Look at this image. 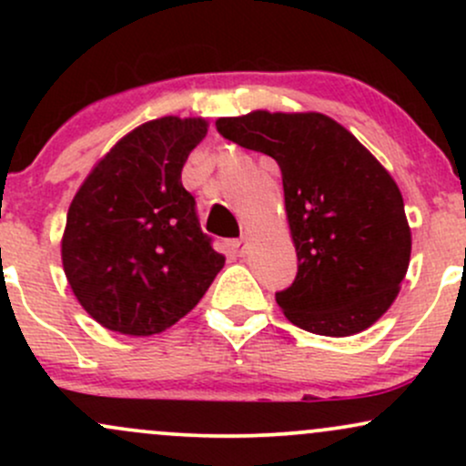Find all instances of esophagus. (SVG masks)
Returning a JSON list of instances; mask_svg holds the SVG:
<instances>
[{"instance_id": "1", "label": "esophagus", "mask_w": 466, "mask_h": 466, "mask_svg": "<svg viewBox=\"0 0 466 466\" xmlns=\"http://www.w3.org/2000/svg\"><path fill=\"white\" fill-rule=\"evenodd\" d=\"M248 248H249L248 238H237V240H232V249H234V254L245 256V254H248Z\"/></svg>"}]
</instances>
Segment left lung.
Returning a JSON list of instances; mask_svg holds the SVG:
<instances>
[{
	"label": "left lung",
	"instance_id": "left-lung-1",
	"mask_svg": "<svg viewBox=\"0 0 466 466\" xmlns=\"http://www.w3.org/2000/svg\"><path fill=\"white\" fill-rule=\"evenodd\" d=\"M217 129L280 166L298 254L296 280L276 293L289 322L326 337L377 322L397 300L411 254L392 175L346 127L318 111L258 109L218 117Z\"/></svg>",
	"mask_w": 466,
	"mask_h": 466
}]
</instances>
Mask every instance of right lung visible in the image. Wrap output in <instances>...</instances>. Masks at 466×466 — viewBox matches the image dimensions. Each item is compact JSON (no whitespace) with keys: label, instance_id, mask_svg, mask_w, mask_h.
Here are the masks:
<instances>
[{"label":"right lung","instance_id":"1","mask_svg":"<svg viewBox=\"0 0 466 466\" xmlns=\"http://www.w3.org/2000/svg\"><path fill=\"white\" fill-rule=\"evenodd\" d=\"M206 133L203 117L144 122L100 157L69 203L63 269L80 307L114 333L170 329L226 265L181 184Z\"/></svg>","mask_w":466,"mask_h":466}]
</instances>
